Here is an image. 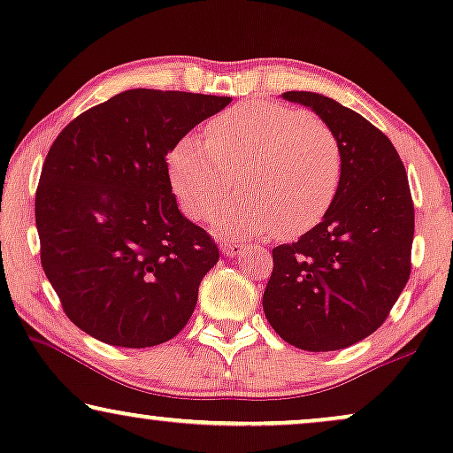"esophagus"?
Here are the masks:
<instances>
[{
  "instance_id": "1",
  "label": "esophagus",
  "mask_w": 453,
  "mask_h": 453,
  "mask_svg": "<svg viewBox=\"0 0 453 453\" xmlns=\"http://www.w3.org/2000/svg\"><path fill=\"white\" fill-rule=\"evenodd\" d=\"M220 251L228 257H239L245 253V245L239 243V241H226V243L220 245Z\"/></svg>"
}]
</instances>
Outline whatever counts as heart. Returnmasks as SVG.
Listing matches in <instances>:
<instances>
[{"mask_svg": "<svg viewBox=\"0 0 453 453\" xmlns=\"http://www.w3.org/2000/svg\"><path fill=\"white\" fill-rule=\"evenodd\" d=\"M241 185L239 202L214 214L234 239L287 237L311 228L336 197L342 175L338 135L318 115L247 101L206 126V142L185 135L169 154V177L185 214L208 219Z\"/></svg>", "mask_w": 453, "mask_h": 453, "instance_id": "heart-1", "label": "heart"}]
</instances>
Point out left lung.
I'll return each mask as SVG.
<instances>
[{"label":"left lung","instance_id":"left-lung-1","mask_svg":"<svg viewBox=\"0 0 453 453\" xmlns=\"http://www.w3.org/2000/svg\"><path fill=\"white\" fill-rule=\"evenodd\" d=\"M284 101L311 109L338 135L342 175L319 225L272 250L264 313L284 342L340 350L386 321L411 276L414 206L406 169L388 135L318 92Z\"/></svg>","mask_w":453,"mask_h":453}]
</instances>
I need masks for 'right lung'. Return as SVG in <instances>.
Segmentation results:
<instances>
[{
	"label": "right lung",
	"instance_id": "right-lung-1",
	"mask_svg": "<svg viewBox=\"0 0 453 453\" xmlns=\"http://www.w3.org/2000/svg\"><path fill=\"white\" fill-rule=\"evenodd\" d=\"M231 101L126 90L49 148L35 197L41 264L67 318L92 338L148 349L189 321L219 247L179 212L166 154Z\"/></svg>",
	"mask_w": 453,
	"mask_h": 453
}]
</instances>
